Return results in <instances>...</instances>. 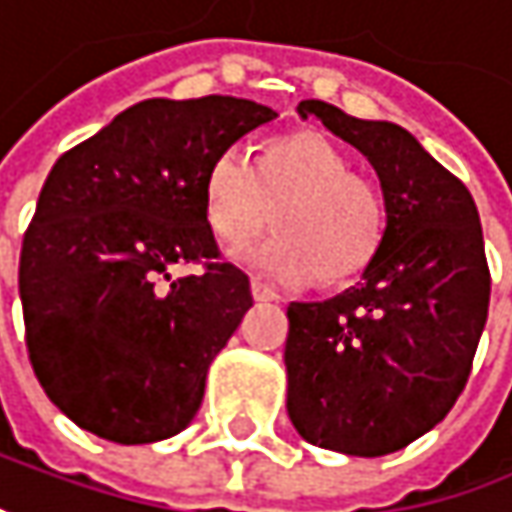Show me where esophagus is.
I'll list each match as a JSON object with an SVG mask.
<instances>
[{
  "mask_svg": "<svg viewBox=\"0 0 512 512\" xmlns=\"http://www.w3.org/2000/svg\"><path fill=\"white\" fill-rule=\"evenodd\" d=\"M250 291H253V299H259V302H270V299H276V291L270 288L268 282H262L259 276H253V279H250Z\"/></svg>",
  "mask_w": 512,
  "mask_h": 512,
  "instance_id": "obj_1",
  "label": "esophagus"
}]
</instances>
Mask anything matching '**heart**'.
Returning a JSON list of instances; mask_svg holds the SVG:
<instances>
[{
    "mask_svg": "<svg viewBox=\"0 0 512 512\" xmlns=\"http://www.w3.org/2000/svg\"><path fill=\"white\" fill-rule=\"evenodd\" d=\"M204 201L227 247L247 244L273 218L279 233L244 259L282 285H302L314 273L322 285L354 279L386 224L377 184L348 169L343 152L311 129L270 143L259 164L242 146L224 149L207 172Z\"/></svg>",
    "mask_w": 512,
    "mask_h": 512,
    "instance_id": "b5f03b06",
    "label": "heart"
}]
</instances>
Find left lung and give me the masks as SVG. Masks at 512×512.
I'll use <instances>...</instances> for the list:
<instances>
[{"instance_id":"left-lung-1","label":"left lung","mask_w":512,"mask_h":512,"mask_svg":"<svg viewBox=\"0 0 512 512\" xmlns=\"http://www.w3.org/2000/svg\"><path fill=\"white\" fill-rule=\"evenodd\" d=\"M380 178L386 227L363 282L288 305V415L322 449L377 458L447 418L467 386L490 305L470 190L406 129L302 100Z\"/></svg>"}]
</instances>
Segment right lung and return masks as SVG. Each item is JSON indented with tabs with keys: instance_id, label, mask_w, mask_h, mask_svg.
Instances as JSON below:
<instances>
[{
	"instance_id": "1",
	"label": "right lung",
	"mask_w": 512,
	"mask_h": 512,
	"mask_svg": "<svg viewBox=\"0 0 512 512\" xmlns=\"http://www.w3.org/2000/svg\"><path fill=\"white\" fill-rule=\"evenodd\" d=\"M270 120L242 97H152L48 172L19 253L25 343L45 395L86 432L152 444L195 418L253 305L207 221V172ZM175 264L202 273L172 277Z\"/></svg>"
}]
</instances>
